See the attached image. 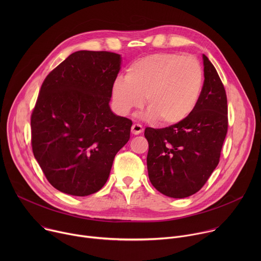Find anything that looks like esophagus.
<instances>
[{"label": "esophagus", "instance_id": "1", "mask_svg": "<svg viewBox=\"0 0 261 261\" xmlns=\"http://www.w3.org/2000/svg\"><path fill=\"white\" fill-rule=\"evenodd\" d=\"M142 130H143V128H142V126H141L140 124H134V125L132 126V128H131V132H132V134H134V135L140 134V133L142 132Z\"/></svg>", "mask_w": 261, "mask_h": 261}]
</instances>
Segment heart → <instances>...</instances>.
I'll return each mask as SVG.
<instances>
[{
    "mask_svg": "<svg viewBox=\"0 0 261 261\" xmlns=\"http://www.w3.org/2000/svg\"><path fill=\"white\" fill-rule=\"evenodd\" d=\"M203 73L199 62L176 54H155L132 63L125 79L113 85L117 113L127 116L144 103L145 117L173 125L187 119L195 109L202 91Z\"/></svg>",
    "mask_w": 261,
    "mask_h": 261,
    "instance_id": "b5f03b06",
    "label": "heart"
}]
</instances>
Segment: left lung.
I'll list each match as a JSON object with an SVG mask.
<instances>
[{
	"mask_svg": "<svg viewBox=\"0 0 261 261\" xmlns=\"http://www.w3.org/2000/svg\"><path fill=\"white\" fill-rule=\"evenodd\" d=\"M204 82L193 113L162 129L145 128L148 177L162 194L185 198L198 192L220 159L226 137L227 98L214 65L202 55Z\"/></svg>",
	"mask_w": 261,
	"mask_h": 261,
	"instance_id": "left-lung-1",
	"label": "left lung"
}]
</instances>
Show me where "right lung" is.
<instances>
[{
    "mask_svg": "<svg viewBox=\"0 0 261 261\" xmlns=\"http://www.w3.org/2000/svg\"><path fill=\"white\" fill-rule=\"evenodd\" d=\"M121 63L115 53L75 51L41 86L31 117L32 148L47 180L63 193L98 192L130 138L132 121L109 106Z\"/></svg>",
    "mask_w": 261,
    "mask_h": 261,
    "instance_id": "obj_1",
    "label": "right lung"
}]
</instances>
